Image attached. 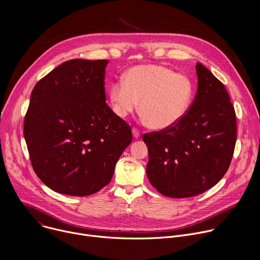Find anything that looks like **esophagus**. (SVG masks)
I'll list each match as a JSON object with an SVG mask.
<instances>
[{"instance_id":"esophagus-1","label":"esophagus","mask_w":260,"mask_h":260,"mask_svg":"<svg viewBox=\"0 0 260 260\" xmlns=\"http://www.w3.org/2000/svg\"><path fill=\"white\" fill-rule=\"evenodd\" d=\"M133 135H134V137L135 138H140V136H141V132H140V129L139 128H137V127H133Z\"/></svg>"}]
</instances>
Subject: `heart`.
I'll return each mask as SVG.
<instances>
[{
	"mask_svg": "<svg viewBox=\"0 0 260 260\" xmlns=\"http://www.w3.org/2000/svg\"><path fill=\"white\" fill-rule=\"evenodd\" d=\"M191 94L192 85L186 76L154 63L131 68L123 81L114 82L109 90L111 107L117 116L124 118L139 106L147 125L154 129L178 123L187 112Z\"/></svg>",
	"mask_w": 260,
	"mask_h": 260,
	"instance_id": "obj_1",
	"label": "heart"
}]
</instances>
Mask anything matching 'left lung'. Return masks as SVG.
<instances>
[{"mask_svg":"<svg viewBox=\"0 0 260 260\" xmlns=\"http://www.w3.org/2000/svg\"><path fill=\"white\" fill-rule=\"evenodd\" d=\"M198 91L184 117L172 127L143 135L149 161L146 173L169 198L196 197L228 172L237 141L235 108L223 83L198 62Z\"/></svg>","mask_w":260,"mask_h":260,"instance_id":"obj_1","label":"left lung"}]
</instances>
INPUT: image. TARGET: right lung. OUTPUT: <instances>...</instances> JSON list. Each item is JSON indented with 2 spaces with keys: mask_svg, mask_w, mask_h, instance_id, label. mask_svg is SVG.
Here are the masks:
<instances>
[{
  "mask_svg": "<svg viewBox=\"0 0 260 260\" xmlns=\"http://www.w3.org/2000/svg\"><path fill=\"white\" fill-rule=\"evenodd\" d=\"M107 59H71L35 85L23 135L31 167L52 190L98 192L132 143L131 126L106 103Z\"/></svg>",
  "mask_w": 260,
  "mask_h": 260,
  "instance_id": "add662e5",
  "label": "right lung"
}]
</instances>
